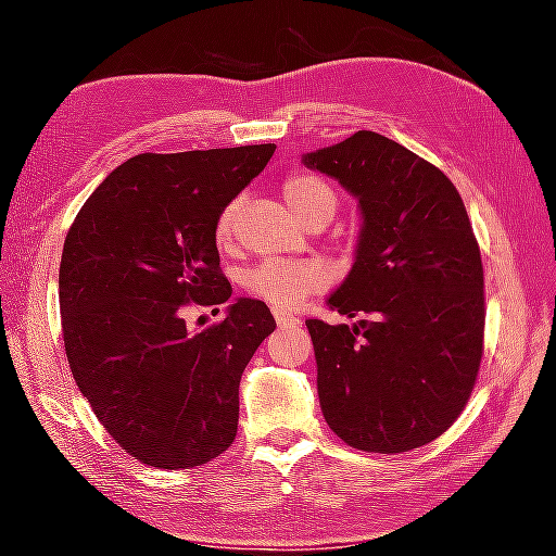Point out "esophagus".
I'll return each instance as SVG.
<instances>
[{
	"mask_svg": "<svg viewBox=\"0 0 556 556\" xmlns=\"http://www.w3.org/2000/svg\"><path fill=\"white\" fill-rule=\"evenodd\" d=\"M275 318H277V326H279V328H281V326H296V324H299L296 316H291V314H287V312H279V308H275Z\"/></svg>",
	"mask_w": 556,
	"mask_h": 556,
	"instance_id": "34e87169",
	"label": "esophagus"
}]
</instances>
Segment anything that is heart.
I'll return each mask as SVG.
<instances>
[{
	"mask_svg": "<svg viewBox=\"0 0 556 556\" xmlns=\"http://www.w3.org/2000/svg\"><path fill=\"white\" fill-rule=\"evenodd\" d=\"M281 193H285L289 208L312 228L326 225L341 205V195H338L336 186L314 172H291L281 184ZM238 211L240 199H232L218 213V220H215V240H218V244H228L232 240ZM328 279H331L328 267L318 260L262 262V265L244 271L242 287L250 296L267 301L279 312H289L304 296L326 289Z\"/></svg>",
	"mask_w": 556,
	"mask_h": 556,
	"instance_id": "obj_1",
	"label": "heart"
}]
</instances>
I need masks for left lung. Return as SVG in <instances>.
<instances>
[{
  "label": "left lung",
  "mask_w": 556,
  "mask_h": 556,
  "mask_svg": "<svg viewBox=\"0 0 556 556\" xmlns=\"http://www.w3.org/2000/svg\"><path fill=\"white\" fill-rule=\"evenodd\" d=\"M304 164L357 195L363 232L331 312L308 318L324 417L348 446L402 454L439 439L466 409L485 336L481 248L451 178L361 129Z\"/></svg>",
  "instance_id": "left-lung-1"
}]
</instances>
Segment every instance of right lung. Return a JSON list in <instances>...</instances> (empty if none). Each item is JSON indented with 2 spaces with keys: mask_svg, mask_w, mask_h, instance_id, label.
<instances>
[{
  "mask_svg": "<svg viewBox=\"0 0 556 556\" xmlns=\"http://www.w3.org/2000/svg\"><path fill=\"white\" fill-rule=\"evenodd\" d=\"M275 149L131 156L65 235L59 301L71 372L108 434L147 466L208 464L238 434L240 378L275 316L265 301L240 299L195 333L184 308L218 312L230 299L215 220Z\"/></svg>",
  "mask_w": 556,
  "mask_h": 556,
  "instance_id": "1",
  "label": "right lung"
}]
</instances>
